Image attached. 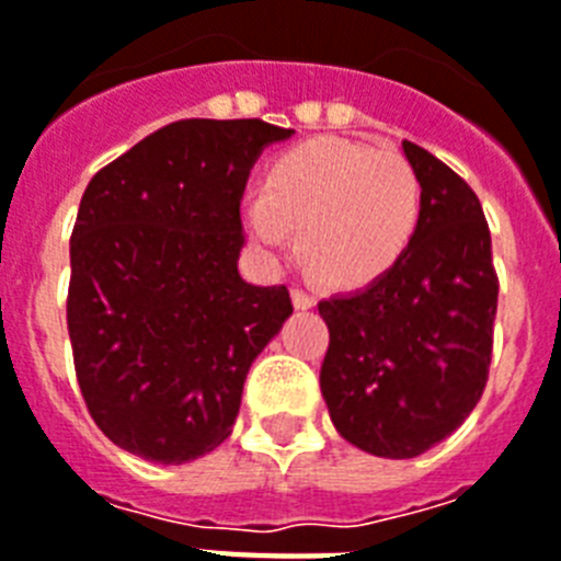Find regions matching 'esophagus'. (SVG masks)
Here are the masks:
<instances>
[{
  "label": "esophagus",
  "mask_w": 561,
  "mask_h": 561,
  "mask_svg": "<svg viewBox=\"0 0 561 561\" xmlns=\"http://www.w3.org/2000/svg\"><path fill=\"white\" fill-rule=\"evenodd\" d=\"M290 296H294V305L299 308V311H308V308H313V305H317V296H313L311 290L299 288V285L290 290Z\"/></svg>",
  "instance_id": "1"
}]
</instances>
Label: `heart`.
I'll list each match as a JSON object with an SVG mask.
<instances>
[{
	"label": "heart",
	"mask_w": 561,
	"mask_h": 561,
	"mask_svg": "<svg viewBox=\"0 0 561 561\" xmlns=\"http://www.w3.org/2000/svg\"><path fill=\"white\" fill-rule=\"evenodd\" d=\"M250 236L285 250L290 230L308 271L331 285H363L398 262L421 221V178L398 149L317 140L282 154L265 195L244 207Z\"/></svg>",
	"instance_id": "obj_1"
}]
</instances>
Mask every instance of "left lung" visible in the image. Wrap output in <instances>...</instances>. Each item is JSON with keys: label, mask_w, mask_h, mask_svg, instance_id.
<instances>
[{"label": "left lung", "mask_w": 561, "mask_h": 561, "mask_svg": "<svg viewBox=\"0 0 561 561\" xmlns=\"http://www.w3.org/2000/svg\"><path fill=\"white\" fill-rule=\"evenodd\" d=\"M421 178L409 248L366 288L322 299L331 331L320 386L336 432L380 458H414L453 435L484 394L499 276L470 184L403 140Z\"/></svg>", "instance_id": "left-lung-1"}]
</instances>
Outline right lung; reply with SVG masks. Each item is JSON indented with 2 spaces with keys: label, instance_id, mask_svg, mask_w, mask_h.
Instances as JSON below:
<instances>
[{
  "label": "right lung",
  "instance_id": "obj_1",
  "mask_svg": "<svg viewBox=\"0 0 561 561\" xmlns=\"http://www.w3.org/2000/svg\"><path fill=\"white\" fill-rule=\"evenodd\" d=\"M294 129L175 121L103 167L71 230L68 336L100 432L186 463L230 438L250 363L294 313L285 285L241 279V198Z\"/></svg>",
  "mask_w": 561,
  "mask_h": 561
}]
</instances>
